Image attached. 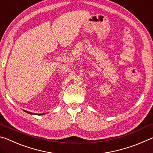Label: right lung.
I'll return each instance as SVG.
<instances>
[{"instance_id":"add662e5","label":"right lung","mask_w":153,"mask_h":153,"mask_svg":"<svg viewBox=\"0 0 153 153\" xmlns=\"http://www.w3.org/2000/svg\"><path fill=\"white\" fill-rule=\"evenodd\" d=\"M25 111V112H26V113H29V114H33V113H32L28 112V111ZM39 115H42V114H39Z\"/></svg>"}]
</instances>
